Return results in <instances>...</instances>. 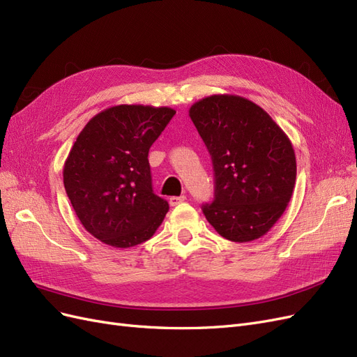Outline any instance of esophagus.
I'll return each mask as SVG.
<instances>
[{"label": "esophagus", "instance_id": "esophagus-1", "mask_svg": "<svg viewBox=\"0 0 357 357\" xmlns=\"http://www.w3.org/2000/svg\"><path fill=\"white\" fill-rule=\"evenodd\" d=\"M185 199H186L185 195H181V197H171V198H169V205H171V207H176V205H178L180 202H183Z\"/></svg>", "mask_w": 357, "mask_h": 357}]
</instances>
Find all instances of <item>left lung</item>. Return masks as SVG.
<instances>
[{"label":"left lung","mask_w":357,"mask_h":357,"mask_svg":"<svg viewBox=\"0 0 357 357\" xmlns=\"http://www.w3.org/2000/svg\"><path fill=\"white\" fill-rule=\"evenodd\" d=\"M214 171V198L205 219L223 238H261L282 218L296 180L290 139L257 104L236 95H211L189 110Z\"/></svg>","instance_id":"8db88e82"}]
</instances>
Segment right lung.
Wrapping results in <instances>:
<instances>
[{
	"instance_id": "obj_1",
	"label": "right lung",
	"mask_w": 357,
	"mask_h": 357,
	"mask_svg": "<svg viewBox=\"0 0 357 357\" xmlns=\"http://www.w3.org/2000/svg\"><path fill=\"white\" fill-rule=\"evenodd\" d=\"M176 110L114 105L86 123L63 165V186L83 228L107 245L147 241L169 205L155 195L149 149Z\"/></svg>"
}]
</instances>
